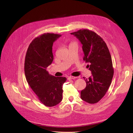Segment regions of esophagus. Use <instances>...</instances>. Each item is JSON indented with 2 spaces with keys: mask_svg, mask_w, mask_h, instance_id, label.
I'll return each mask as SVG.
<instances>
[{
  "mask_svg": "<svg viewBox=\"0 0 133 133\" xmlns=\"http://www.w3.org/2000/svg\"><path fill=\"white\" fill-rule=\"evenodd\" d=\"M77 77H72V76H70V77H68V79L69 80H71V79H74Z\"/></svg>",
  "mask_w": 133,
  "mask_h": 133,
  "instance_id": "34e87169",
  "label": "esophagus"
}]
</instances>
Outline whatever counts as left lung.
<instances>
[{
	"label": "left lung",
	"mask_w": 133,
	"mask_h": 133,
	"mask_svg": "<svg viewBox=\"0 0 133 133\" xmlns=\"http://www.w3.org/2000/svg\"><path fill=\"white\" fill-rule=\"evenodd\" d=\"M71 34L82 44L83 61L90 64L87 66L92 74L88 79H84L86 87L81 91V98L89 103H96L106 94L113 77L111 55L103 39L94 31L82 29Z\"/></svg>",
	"instance_id": "obj_1"
}]
</instances>
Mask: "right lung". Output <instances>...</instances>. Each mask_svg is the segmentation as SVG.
I'll return each mask as SVG.
<instances>
[{
    "label": "right lung",
    "instance_id": "1",
    "mask_svg": "<svg viewBox=\"0 0 133 133\" xmlns=\"http://www.w3.org/2000/svg\"><path fill=\"white\" fill-rule=\"evenodd\" d=\"M61 35L44 33L35 38L29 45L24 61L27 82L39 100L48 107H52L62 100V86L65 77L50 75L46 69L52 63L53 43Z\"/></svg>",
    "mask_w": 133,
    "mask_h": 133
}]
</instances>
